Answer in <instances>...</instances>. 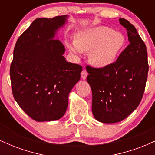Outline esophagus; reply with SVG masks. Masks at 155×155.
I'll use <instances>...</instances> for the list:
<instances>
[{"mask_svg":"<svg viewBox=\"0 0 155 155\" xmlns=\"http://www.w3.org/2000/svg\"><path fill=\"white\" fill-rule=\"evenodd\" d=\"M87 75H88V74H87V72L86 70H83L81 73V79H86Z\"/></svg>","mask_w":155,"mask_h":155,"instance_id":"esophagus-1","label":"esophagus"}]
</instances>
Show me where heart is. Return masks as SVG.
<instances>
[{
  "mask_svg": "<svg viewBox=\"0 0 155 155\" xmlns=\"http://www.w3.org/2000/svg\"><path fill=\"white\" fill-rule=\"evenodd\" d=\"M124 44L125 38L120 32L106 26H96L78 32L75 41L69 42L68 47L76 55L90 51V63L95 67L105 68L114 63Z\"/></svg>",
  "mask_w": 155,
  "mask_h": 155,
  "instance_id": "obj_1",
  "label": "heart"
}]
</instances>
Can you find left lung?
I'll return each instance as SVG.
<instances>
[{"label": "left lung", "instance_id": "left-lung-1", "mask_svg": "<svg viewBox=\"0 0 155 155\" xmlns=\"http://www.w3.org/2000/svg\"><path fill=\"white\" fill-rule=\"evenodd\" d=\"M119 21L127 30L129 45L109 66L87 67L92 114L102 123L120 122L138 107L149 71L147 47L136 28L124 19Z\"/></svg>", "mask_w": 155, "mask_h": 155}]
</instances>
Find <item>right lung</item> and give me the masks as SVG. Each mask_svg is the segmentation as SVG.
<instances>
[{"instance_id":"right-lung-1","label":"right lung","mask_w":155,"mask_h":155,"mask_svg":"<svg viewBox=\"0 0 155 155\" xmlns=\"http://www.w3.org/2000/svg\"><path fill=\"white\" fill-rule=\"evenodd\" d=\"M68 16L38 18L19 37L10 67L15 101L37 122L58 120L67 110L70 92L82 67L67 62L56 35Z\"/></svg>"}]
</instances>
